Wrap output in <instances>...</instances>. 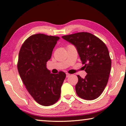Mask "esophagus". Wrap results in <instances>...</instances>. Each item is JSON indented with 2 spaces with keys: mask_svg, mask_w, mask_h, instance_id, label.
Instances as JSON below:
<instances>
[{
  "mask_svg": "<svg viewBox=\"0 0 126 126\" xmlns=\"http://www.w3.org/2000/svg\"><path fill=\"white\" fill-rule=\"evenodd\" d=\"M70 76V74H69V73H66V77L67 78H68V77H69Z\"/></svg>",
  "mask_w": 126,
  "mask_h": 126,
  "instance_id": "34e87169",
  "label": "esophagus"
}]
</instances>
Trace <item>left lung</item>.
Masks as SVG:
<instances>
[{
	"label": "left lung",
	"mask_w": 126,
	"mask_h": 126,
	"mask_svg": "<svg viewBox=\"0 0 126 126\" xmlns=\"http://www.w3.org/2000/svg\"><path fill=\"white\" fill-rule=\"evenodd\" d=\"M62 38L76 47L87 73L84 78L77 76V94L86 100L97 98L107 86L111 69L107 47L99 38L87 32L74 33Z\"/></svg>",
	"instance_id": "obj_1"
}]
</instances>
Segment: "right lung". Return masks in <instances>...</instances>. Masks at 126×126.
I'll return each mask as SVG.
<instances>
[{
	"label": "right lung",
	"instance_id": "right-lung-1",
	"mask_svg": "<svg viewBox=\"0 0 126 126\" xmlns=\"http://www.w3.org/2000/svg\"><path fill=\"white\" fill-rule=\"evenodd\" d=\"M59 37L37 34L23 44L19 53L18 70L27 91L40 105L49 106L58 101L66 77L63 72L51 73L46 67Z\"/></svg>",
	"mask_w": 126,
	"mask_h": 126
}]
</instances>
